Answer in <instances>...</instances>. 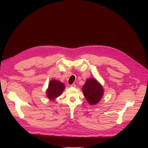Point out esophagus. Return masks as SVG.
I'll list each match as a JSON object with an SVG mask.
<instances>
[{
    "label": "esophagus",
    "instance_id": "34e87169",
    "mask_svg": "<svg viewBox=\"0 0 148 148\" xmlns=\"http://www.w3.org/2000/svg\"><path fill=\"white\" fill-rule=\"evenodd\" d=\"M71 87H73V88H75L76 87V84L75 83H73L72 84H71Z\"/></svg>",
    "mask_w": 148,
    "mask_h": 148
}]
</instances>
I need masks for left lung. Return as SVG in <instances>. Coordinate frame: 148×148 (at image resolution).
I'll use <instances>...</instances> for the list:
<instances>
[{
  "label": "left lung",
  "instance_id": "1",
  "mask_svg": "<svg viewBox=\"0 0 148 148\" xmlns=\"http://www.w3.org/2000/svg\"><path fill=\"white\" fill-rule=\"evenodd\" d=\"M82 90L85 98L90 105L97 104L104 94L102 86L94 79H88Z\"/></svg>",
  "mask_w": 148,
  "mask_h": 148
}]
</instances>
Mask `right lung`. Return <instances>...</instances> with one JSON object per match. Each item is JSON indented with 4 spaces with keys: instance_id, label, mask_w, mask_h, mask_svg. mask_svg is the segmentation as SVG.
Returning a JSON list of instances; mask_svg holds the SVG:
<instances>
[{
    "instance_id": "obj_1",
    "label": "right lung",
    "mask_w": 148,
    "mask_h": 148,
    "mask_svg": "<svg viewBox=\"0 0 148 148\" xmlns=\"http://www.w3.org/2000/svg\"><path fill=\"white\" fill-rule=\"evenodd\" d=\"M65 85L58 80H51L47 90V97L50 99H54L61 95L65 89Z\"/></svg>"
}]
</instances>
